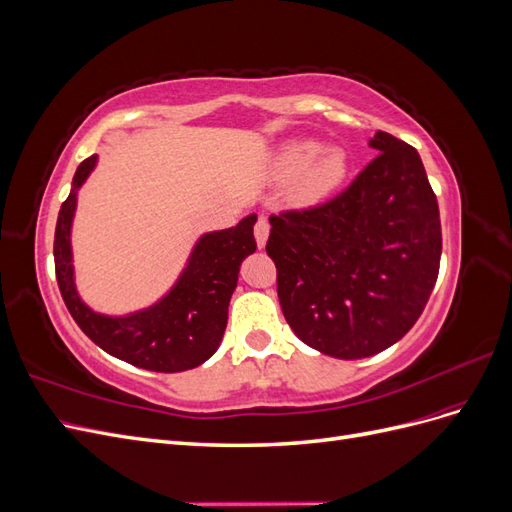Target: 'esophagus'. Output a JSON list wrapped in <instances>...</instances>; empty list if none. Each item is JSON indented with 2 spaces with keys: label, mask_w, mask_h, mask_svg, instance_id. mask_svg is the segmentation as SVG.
<instances>
[{
  "label": "esophagus",
  "mask_w": 512,
  "mask_h": 512,
  "mask_svg": "<svg viewBox=\"0 0 512 512\" xmlns=\"http://www.w3.org/2000/svg\"><path fill=\"white\" fill-rule=\"evenodd\" d=\"M254 237H256L258 247H265L267 237H269V222H267V218H258V222L254 226Z\"/></svg>",
  "instance_id": "obj_1"
}]
</instances>
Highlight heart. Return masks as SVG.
<instances>
[{"label":"heart","instance_id":"1","mask_svg":"<svg viewBox=\"0 0 512 512\" xmlns=\"http://www.w3.org/2000/svg\"><path fill=\"white\" fill-rule=\"evenodd\" d=\"M348 168L346 153L337 147L320 151L316 141H292L277 153L273 170L280 179H292L301 172L299 194L303 198H318L331 192L344 179Z\"/></svg>","mask_w":512,"mask_h":512}]
</instances>
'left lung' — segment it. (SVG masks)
Returning <instances> with one entry per match:
<instances>
[{"mask_svg":"<svg viewBox=\"0 0 512 512\" xmlns=\"http://www.w3.org/2000/svg\"><path fill=\"white\" fill-rule=\"evenodd\" d=\"M378 151L327 203L271 215L277 297L303 344L365 359L423 314L442 254L438 200L418 151L378 130Z\"/></svg>","mask_w":512,"mask_h":512,"instance_id":"1","label":"left lung"}]
</instances>
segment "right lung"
Wrapping results in <instances>:
<instances>
[{"label": "right lung", "mask_w": 512, "mask_h": 512, "mask_svg": "<svg viewBox=\"0 0 512 512\" xmlns=\"http://www.w3.org/2000/svg\"><path fill=\"white\" fill-rule=\"evenodd\" d=\"M96 162L98 156H91L76 168L72 190L57 215L55 275L68 312L91 342L130 365L164 374L198 367L220 348L239 267L256 252V215L200 237L179 280L158 303L128 316H104L89 309L76 292L70 245L76 194Z\"/></svg>", "instance_id": "1"}]
</instances>
